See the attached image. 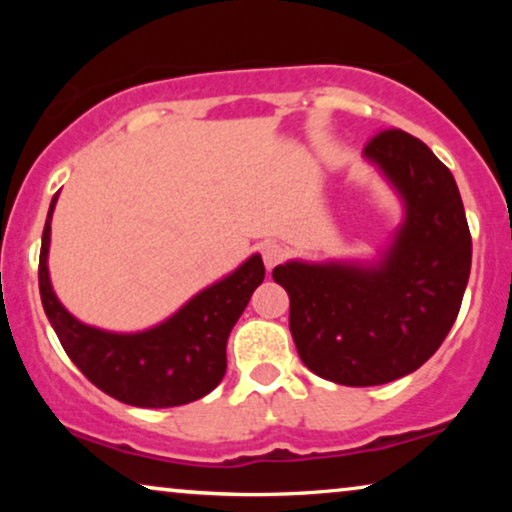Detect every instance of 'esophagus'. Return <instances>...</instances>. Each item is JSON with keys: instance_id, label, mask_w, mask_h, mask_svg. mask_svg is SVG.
<instances>
[{"instance_id": "1", "label": "esophagus", "mask_w": 512, "mask_h": 512, "mask_svg": "<svg viewBox=\"0 0 512 512\" xmlns=\"http://www.w3.org/2000/svg\"><path fill=\"white\" fill-rule=\"evenodd\" d=\"M261 254H263L265 268L272 270V268H275V265H279V263H282L284 258H286V247H282V244L272 242V244H265Z\"/></svg>"}]
</instances>
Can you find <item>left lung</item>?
I'll return each instance as SVG.
<instances>
[{"label":"left lung","instance_id":"obj_1","mask_svg":"<svg viewBox=\"0 0 512 512\" xmlns=\"http://www.w3.org/2000/svg\"><path fill=\"white\" fill-rule=\"evenodd\" d=\"M405 202V221L375 265L289 261V328L314 375L375 387L412 373L443 345L471 275V230L457 181L422 139L389 128L363 149Z\"/></svg>","mask_w":512,"mask_h":512}]
</instances>
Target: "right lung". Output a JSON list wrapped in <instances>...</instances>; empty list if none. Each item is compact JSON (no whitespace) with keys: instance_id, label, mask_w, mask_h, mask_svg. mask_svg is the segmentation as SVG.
<instances>
[{"instance_id":"1","label":"right lung","mask_w":512,"mask_h":512,"mask_svg":"<svg viewBox=\"0 0 512 512\" xmlns=\"http://www.w3.org/2000/svg\"><path fill=\"white\" fill-rule=\"evenodd\" d=\"M58 193L48 209L39 254L41 305L74 366L116 401L174 408L207 396L226 375V342L265 268L254 254L233 275L207 286L177 314L142 333H109L69 314L48 279V242Z\"/></svg>"}]
</instances>
